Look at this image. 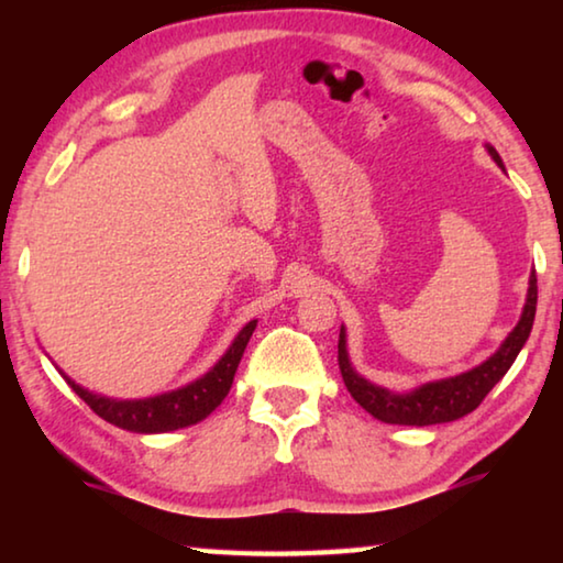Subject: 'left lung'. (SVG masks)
Listing matches in <instances>:
<instances>
[{"mask_svg": "<svg viewBox=\"0 0 563 563\" xmlns=\"http://www.w3.org/2000/svg\"><path fill=\"white\" fill-rule=\"evenodd\" d=\"M487 151L494 158V164L504 168L497 148L487 144ZM533 316H537V273L531 271L527 302H523L519 322L514 325L509 335L504 338V342L494 355L479 362L476 367L466 369V373L444 377V379H432V383L407 389V393H393V389H387L383 385L369 383L367 377H362L357 369L352 367L345 325L340 328L338 365H340L342 379H345L347 393L355 397V402L362 409H367L369 415L379 419V422L407 424V427L454 422V419L474 412V409L482 405V399L492 393V387L509 373V367L514 365V360H517L521 347L527 345L529 332L533 325Z\"/></svg>", "mask_w": 563, "mask_h": 563, "instance_id": "1", "label": "left lung"}]
</instances>
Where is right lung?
I'll return each mask as SVG.
<instances>
[{
    "mask_svg": "<svg viewBox=\"0 0 563 563\" xmlns=\"http://www.w3.org/2000/svg\"><path fill=\"white\" fill-rule=\"evenodd\" d=\"M255 325H258V320H251L247 325H243V330L233 338L221 360H218L206 375L164 395L141 399H117L91 393V389L74 383V379L62 373V369L59 373L66 379V385H69L93 412L101 419H107V422L121 427V430L136 434H161L184 430V427L198 424L201 419H206L223 402L225 395L231 393L238 362L243 357L245 345L247 340H251Z\"/></svg>",
    "mask_w": 563,
    "mask_h": 563,
    "instance_id": "obj_1",
    "label": "right lung"
}]
</instances>
